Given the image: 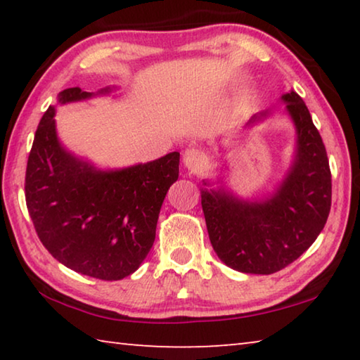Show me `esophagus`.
<instances>
[{"label":"esophagus","instance_id":"esophagus-1","mask_svg":"<svg viewBox=\"0 0 360 360\" xmlns=\"http://www.w3.org/2000/svg\"><path fill=\"white\" fill-rule=\"evenodd\" d=\"M182 162H184V167L191 173H197L200 169L205 168L206 165V155L202 150L198 149H187L184 154H182Z\"/></svg>","mask_w":360,"mask_h":360}]
</instances>
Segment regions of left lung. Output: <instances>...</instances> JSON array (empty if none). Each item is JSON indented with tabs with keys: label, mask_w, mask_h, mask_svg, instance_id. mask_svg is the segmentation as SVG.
Instances as JSON below:
<instances>
[{
	"label": "left lung",
	"mask_w": 360,
	"mask_h": 360,
	"mask_svg": "<svg viewBox=\"0 0 360 360\" xmlns=\"http://www.w3.org/2000/svg\"><path fill=\"white\" fill-rule=\"evenodd\" d=\"M281 100L295 125L297 148L276 191L257 202L225 188H202L206 229L217 257L252 275H271L300 257L324 229L332 205L330 167L311 114L294 90ZM265 117L266 112L254 115L248 127Z\"/></svg>",
	"instance_id": "1"
}]
</instances>
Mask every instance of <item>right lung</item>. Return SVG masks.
<instances>
[{"mask_svg": "<svg viewBox=\"0 0 360 360\" xmlns=\"http://www.w3.org/2000/svg\"><path fill=\"white\" fill-rule=\"evenodd\" d=\"M90 96L71 87L57 100L65 105ZM53 117L56 108L49 106L27 163L25 200L34 230L60 264L81 275L119 281L138 270L154 245L158 212L179 176V152L105 172L63 148Z\"/></svg>", "mask_w": 360, "mask_h": 360, "instance_id": "1", "label": "right lung"}]
</instances>
